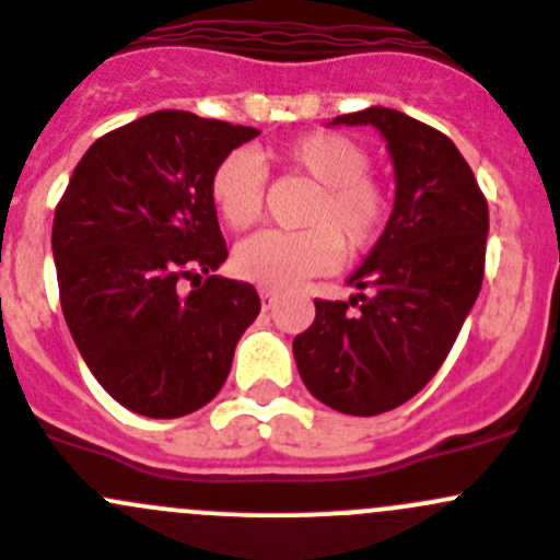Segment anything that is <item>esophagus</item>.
<instances>
[{
    "mask_svg": "<svg viewBox=\"0 0 560 560\" xmlns=\"http://www.w3.org/2000/svg\"><path fill=\"white\" fill-rule=\"evenodd\" d=\"M277 291H271V289H260V305H264V311H271V307L277 305Z\"/></svg>",
    "mask_w": 560,
    "mask_h": 560,
    "instance_id": "esophagus-1",
    "label": "esophagus"
}]
</instances>
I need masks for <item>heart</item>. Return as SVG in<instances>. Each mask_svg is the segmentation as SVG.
I'll return each instance as SVG.
<instances>
[{"label":"heart","mask_w":560,"mask_h":560,"mask_svg":"<svg viewBox=\"0 0 560 560\" xmlns=\"http://www.w3.org/2000/svg\"><path fill=\"white\" fill-rule=\"evenodd\" d=\"M291 170L311 178L316 195L307 203L305 231H260L236 247V271L264 289H291L335 266L346 255L365 253L390 217L385 184L369 175L371 153L338 131H311L280 148ZM211 203L233 231L253 225L264 211V164L247 151H233L209 180Z\"/></svg>","instance_id":"obj_1"}]
</instances>
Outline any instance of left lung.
<instances>
[{
  "label": "left lung",
  "mask_w": 560,
  "mask_h": 560,
  "mask_svg": "<svg viewBox=\"0 0 560 560\" xmlns=\"http://www.w3.org/2000/svg\"><path fill=\"white\" fill-rule=\"evenodd\" d=\"M332 126H374L385 137L396 203L346 280L360 294L316 300V318L294 338V360L318 401L369 418L401 407L445 363L483 283L489 209L443 131L387 106L340 115Z\"/></svg>",
  "instance_id": "1"
}]
</instances>
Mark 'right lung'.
Returning a JSON list of instances; mask_svg holds the SVG:
<instances>
[{"instance_id": "1", "label": "right lung", "mask_w": 560, "mask_h": 560, "mask_svg": "<svg viewBox=\"0 0 560 560\" xmlns=\"http://www.w3.org/2000/svg\"><path fill=\"white\" fill-rule=\"evenodd\" d=\"M258 129L159 109L90 145L55 211L60 305L98 385L145 418L206 407L260 313L228 258L209 180Z\"/></svg>"}]
</instances>
